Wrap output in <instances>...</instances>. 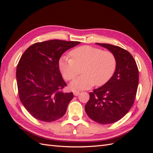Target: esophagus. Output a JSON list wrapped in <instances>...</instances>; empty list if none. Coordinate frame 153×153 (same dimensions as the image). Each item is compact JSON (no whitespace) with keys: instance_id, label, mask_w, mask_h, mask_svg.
Instances as JSON below:
<instances>
[{"instance_id":"obj_1","label":"esophagus","mask_w":153,"mask_h":153,"mask_svg":"<svg viewBox=\"0 0 153 153\" xmlns=\"http://www.w3.org/2000/svg\"><path fill=\"white\" fill-rule=\"evenodd\" d=\"M79 94H80V91H73V94L75 95V96H78V95H79Z\"/></svg>"}]
</instances>
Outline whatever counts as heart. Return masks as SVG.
<instances>
[{"instance_id": "b5f03b06", "label": "heart", "mask_w": 153, "mask_h": 153, "mask_svg": "<svg viewBox=\"0 0 153 153\" xmlns=\"http://www.w3.org/2000/svg\"><path fill=\"white\" fill-rule=\"evenodd\" d=\"M69 55L71 59L63 57L59 62L64 79L70 81L81 71L84 73L72 82L73 89H86L94 84L103 85L112 78L116 69V58L108 50L85 45L73 49Z\"/></svg>"}]
</instances>
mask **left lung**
<instances>
[{"label": "left lung", "mask_w": 153, "mask_h": 153, "mask_svg": "<svg viewBox=\"0 0 153 153\" xmlns=\"http://www.w3.org/2000/svg\"><path fill=\"white\" fill-rule=\"evenodd\" d=\"M112 52L117 66L112 78L98 89L90 92L85 105L87 115L103 124L118 121L133 105L138 85V69L131 54L118 46L96 43Z\"/></svg>", "instance_id": "obj_1"}]
</instances>
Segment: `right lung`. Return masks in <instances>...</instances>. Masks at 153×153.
Wrapping results in <instances>:
<instances>
[{
    "label": "right lung",
    "mask_w": 153,
    "mask_h": 153,
    "mask_svg": "<svg viewBox=\"0 0 153 153\" xmlns=\"http://www.w3.org/2000/svg\"><path fill=\"white\" fill-rule=\"evenodd\" d=\"M78 41L53 39L36 43L23 53L16 68V82L22 103L36 119L52 122L65 114L73 98L64 92L67 85L59 68L60 57Z\"/></svg>",
    "instance_id": "right-lung-1"
}]
</instances>
